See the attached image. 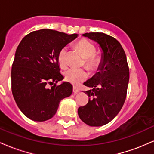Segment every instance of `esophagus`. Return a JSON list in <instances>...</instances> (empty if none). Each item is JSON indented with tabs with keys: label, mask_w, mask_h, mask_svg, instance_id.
I'll use <instances>...</instances> for the list:
<instances>
[{
	"label": "esophagus",
	"mask_w": 154,
	"mask_h": 154,
	"mask_svg": "<svg viewBox=\"0 0 154 154\" xmlns=\"http://www.w3.org/2000/svg\"><path fill=\"white\" fill-rule=\"evenodd\" d=\"M79 91V90L78 89V88H76V87H73V93H75V94H76V93H78Z\"/></svg>",
	"instance_id": "34e87169"
}]
</instances>
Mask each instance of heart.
Returning <instances> with one entry per match:
<instances>
[{
    "instance_id": "heart-1",
    "label": "heart",
    "mask_w": 154,
    "mask_h": 154,
    "mask_svg": "<svg viewBox=\"0 0 154 154\" xmlns=\"http://www.w3.org/2000/svg\"><path fill=\"white\" fill-rule=\"evenodd\" d=\"M80 54L85 57L83 65L91 72H97L103 62V57L100 54H96V47L95 44L86 39L79 40L75 43ZM58 62L61 68L67 66V48L63 47L58 54ZM88 74L85 69L70 68L64 72L66 80L72 84L77 85L88 78Z\"/></svg>"
}]
</instances>
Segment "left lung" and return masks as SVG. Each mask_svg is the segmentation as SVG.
Returning a JSON list of instances; mask_svg holds the SVG:
<instances>
[{"label": "left lung", "mask_w": 154, "mask_h": 154, "mask_svg": "<svg viewBox=\"0 0 154 154\" xmlns=\"http://www.w3.org/2000/svg\"><path fill=\"white\" fill-rule=\"evenodd\" d=\"M100 45L103 62L92 78L84 85L91 88L85 91L88 103L78 109L83 122L99 127L110 122L122 108L126 99L130 72L126 54L121 44L113 37L103 32L83 34Z\"/></svg>", "instance_id": "1"}]
</instances>
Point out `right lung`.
Segmentation results:
<instances>
[{
	"label": "right lung",
	"instance_id": "right-lung-1",
	"mask_svg": "<svg viewBox=\"0 0 154 154\" xmlns=\"http://www.w3.org/2000/svg\"><path fill=\"white\" fill-rule=\"evenodd\" d=\"M77 34L43 29L26 35L19 44L11 68V91L19 109L33 121L56 114L59 103L72 93V85L60 73L58 54Z\"/></svg>",
	"mask_w": 154,
	"mask_h": 154
}]
</instances>
